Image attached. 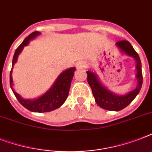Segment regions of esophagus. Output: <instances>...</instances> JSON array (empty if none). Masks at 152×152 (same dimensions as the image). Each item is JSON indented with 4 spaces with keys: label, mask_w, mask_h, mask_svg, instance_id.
<instances>
[{
    "label": "esophagus",
    "mask_w": 152,
    "mask_h": 152,
    "mask_svg": "<svg viewBox=\"0 0 152 152\" xmlns=\"http://www.w3.org/2000/svg\"><path fill=\"white\" fill-rule=\"evenodd\" d=\"M76 67L77 69H83L86 67L85 62L83 61H78L76 64Z\"/></svg>",
    "instance_id": "34e87169"
}]
</instances>
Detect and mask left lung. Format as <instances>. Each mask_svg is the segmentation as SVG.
Instances as JSON below:
<instances>
[{
	"mask_svg": "<svg viewBox=\"0 0 152 152\" xmlns=\"http://www.w3.org/2000/svg\"><path fill=\"white\" fill-rule=\"evenodd\" d=\"M116 45L122 52L125 53L129 57H133L137 61V78L138 85L135 90L130 91L125 95H118L113 94L105 88L98 80L97 76L94 72L87 71L88 74V83L90 85L93 95L95 97V102L102 109L107 110L119 111L125 108L129 105L136 96L139 94L143 83V75H142L141 61L138 53L136 52L132 45L129 41L121 40L117 42Z\"/></svg>",
	"mask_w": 152,
	"mask_h": 152,
	"instance_id": "8db88e82",
	"label": "left lung"
}]
</instances>
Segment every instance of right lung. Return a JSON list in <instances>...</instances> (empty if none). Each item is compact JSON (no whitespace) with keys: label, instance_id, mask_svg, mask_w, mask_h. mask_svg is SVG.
Returning <instances> with one entry per match:
<instances>
[{"label":"right lung","instance_id":"add662e5","mask_svg":"<svg viewBox=\"0 0 152 152\" xmlns=\"http://www.w3.org/2000/svg\"><path fill=\"white\" fill-rule=\"evenodd\" d=\"M40 34V32L34 31L29 34L26 39L23 40L22 43L20 44L19 47L15 50L12 59V67L16 61H17L18 56L22 51L25 46H27L29 43L30 40H31ZM76 70V68H71L64 71L62 72L57 80L53 85L52 88L45 93L41 97L34 100L23 99L18 95L17 93L13 91L12 88V70L10 72V86L12 90L14 95L16 97L17 100L20 102V103L28 110L32 112H38V113H42V112H50V111L54 110L56 109L59 108L62 104L64 103L66 100L68 95H69V88L71 85L72 80L73 77L74 72Z\"/></svg>","mask_w":152,"mask_h":152}]
</instances>
